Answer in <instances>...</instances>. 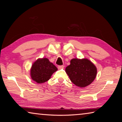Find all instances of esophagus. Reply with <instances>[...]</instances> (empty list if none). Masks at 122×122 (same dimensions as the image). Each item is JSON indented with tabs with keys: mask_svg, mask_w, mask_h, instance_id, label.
I'll list each match as a JSON object with an SVG mask.
<instances>
[{
	"mask_svg": "<svg viewBox=\"0 0 122 122\" xmlns=\"http://www.w3.org/2000/svg\"><path fill=\"white\" fill-rule=\"evenodd\" d=\"M64 67V66L63 65H61V66H57V68H58L59 69H61L62 68H63Z\"/></svg>",
	"mask_w": 122,
	"mask_h": 122,
	"instance_id": "34e87169",
	"label": "esophagus"
}]
</instances>
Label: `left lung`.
Masks as SVG:
<instances>
[{"label":"left lung","instance_id":"1","mask_svg":"<svg viewBox=\"0 0 122 122\" xmlns=\"http://www.w3.org/2000/svg\"><path fill=\"white\" fill-rule=\"evenodd\" d=\"M66 72L74 84L84 88L92 83L95 78L97 69L88 59H73L71 61V65L66 68Z\"/></svg>","mask_w":122,"mask_h":122}]
</instances>
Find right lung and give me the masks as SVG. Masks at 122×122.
<instances>
[{
	"instance_id": "1",
	"label": "right lung",
	"mask_w": 122,
	"mask_h": 122,
	"mask_svg": "<svg viewBox=\"0 0 122 122\" xmlns=\"http://www.w3.org/2000/svg\"><path fill=\"white\" fill-rule=\"evenodd\" d=\"M57 70L56 66L48 59H39L33 64L30 69V76L32 80L37 83H44L49 80L51 75Z\"/></svg>"
}]
</instances>
